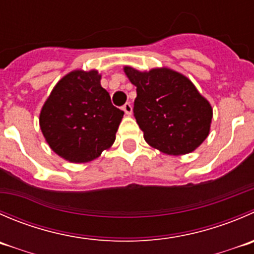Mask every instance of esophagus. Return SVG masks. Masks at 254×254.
<instances>
[{"label":"esophagus","mask_w":254,"mask_h":254,"mask_svg":"<svg viewBox=\"0 0 254 254\" xmlns=\"http://www.w3.org/2000/svg\"><path fill=\"white\" fill-rule=\"evenodd\" d=\"M123 110H124V113L127 115H131L132 114V107H131V104H130V103H127V104L124 105V107H123Z\"/></svg>","instance_id":"34e87169"}]
</instances>
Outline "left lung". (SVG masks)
I'll return each instance as SVG.
<instances>
[{
  "label": "left lung",
  "mask_w": 254,
  "mask_h": 254,
  "mask_svg": "<svg viewBox=\"0 0 254 254\" xmlns=\"http://www.w3.org/2000/svg\"><path fill=\"white\" fill-rule=\"evenodd\" d=\"M124 72L136 87L134 115L150 146L179 156L205 141L212 107L189 78L166 67L141 72L125 65Z\"/></svg>",
  "instance_id": "left-lung-1"
}]
</instances>
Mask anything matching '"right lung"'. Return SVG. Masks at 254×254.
<instances>
[{
    "instance_id": "add662e5",
    "label": "right lung",
    "mask_w": 254,
    "mask_h": 254,
    "mask_svg": "<svg viewBox=\"0 0 254 254\" xmlns=\"http://www.w3.org/2000/svg\"><path fill=\"white\" fill-rule=\"evenodd\" d=\"M98 70H72L44 102L39 127L49 147L74 164L93 161L115 141L124 112L112 104Z\"/></svg>"
}]
</instances>
